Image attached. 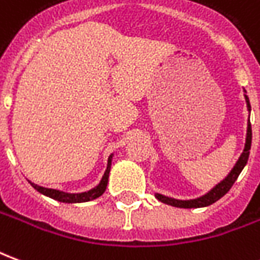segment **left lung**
<instances>
[{"label": "left lung", "mask_w": 260, "mask_h": 260, "mask_svg": "<svg viewBox=\"0 0 260 260\" xmlns=\"http://www.w3.org/2000/svg\"><path fill=\"white\" fill-rule=\"evenodd\" d=\"M244 97H245V103H246V108L248 111L251 114V104H249V99L246 96V90L244 89ZM251 143H252V128H251V122L248 119V128H246V138H245V147L244 150L241 153V156L237 160L235 166L231 169L227 177L224 178L223 181H220L217 185L213 186L212 189L209 192H206L205 195L199 196L196 199H175V198H170V196L161 195V193H154V196L157 198L158 201L163 202L166 205H170V206L174 207H182V209H198V207H206L209 205H212L214 202H217L220 198H223L227 192L231 189V186L234 184L238 175L241 174V171L244 170V167L248 163V157H249V150H251Z\"/></svg>", "instance_id": "left-lung-1"}]
</instances>
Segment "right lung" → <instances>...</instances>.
Here are the masks:
<instances>
[{
  "instance_id": "1",
  "label": "right lung",
  "mask_w": 260,
  "mask_h": 260,
  "mask_svg": "<svg viewBox=\"0 0 260 260\" xmlns=\"http://www.w3.org/2000/svg\"><path fill=\"white\" fill-rule=\"evenodd\" d=\"M113 153L108 156V161H107V169L104 171L103 174L102 180L100 182L97 184L94 188H91L89 191L86 192H79V193H71V192H64V191H58V189H53V188H44V186H40L29 181L30 184L37 192H40L43 195L48 196L51 198L54 201L62 202V203H82V202H89L93 201V199H97L99 196H102L106 191L108 184V177H110V170H111V161H113Z\"/></svg>"
}]
</instances>
